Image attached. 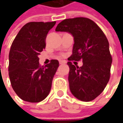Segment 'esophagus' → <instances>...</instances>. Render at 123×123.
<instances>
[{
	"label": "esophagus",
	"instance_id": "obj_1",
	"mask_svg": "<svg viewBox=\"0 0 123 123\" xmlns=\"http://www.w3.org/2000/svg\"><path fill=\"white\" fill-rule=\"evenodd\" d=\"M66 64V62L64 61V60H60L59 61V64Z\"/></svg>",
	"mask_w": 123,
	"mask_h": 123
}]
</instances>
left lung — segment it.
I'll return each mask as SVG.
<instances>
[{"mask_svg": "<svg viewBox=\"0 0 123 123\" xmlns=\"http://www.w3.org/2000/svg\"><path fill=\"white\" fill-rule=\"evenodd\" d=\"M55 31L68 32L74 37L69 61L83 62L81 67L67 63L70 92L80 101L94 100L104 90L110 77L112 59L106 36L94 22L82 17L64 20Z\"/></svg>", "mask_w": 123, "mask_h": 123, "instance_id": "1", "label": "left lung"}]
</instances>
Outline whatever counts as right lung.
Returning <instances> with one entry per match:
<instances>
[{
  "label": "right lung",
  "instance_id": "add662e5",
  "mask_svg": "<svg viewBox=\"0 0 123 123\" xmlns=\"http://www.w3.org/2000/svg\"><path fill=\"white\" fill-rule=\"evenodd\" d=\"M56 22H31L17 34L9 55V76L13 90L23 101L37 103L49 94L59 62L52 59L45 66L38 55L45 49V39Z\"/></svg>",
  "mask_w": 123,
  "mask_h": 123
}]
</instances>
